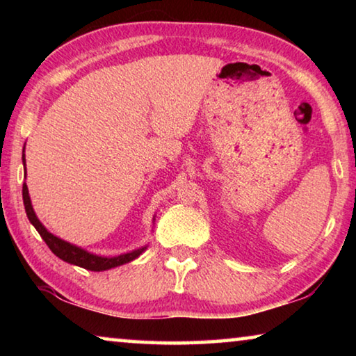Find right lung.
Wrapping results in <instances>:
<instances>
[{"label": "right lung", "instance_id": "right-lung-1", "mask_svg": "<svg viewBox=\"0 0 356 356\" xmlns=\"http://www.w3.org/2000/svg\"><path fill=\"white\" fill-rule=\"evenodd\" d=\"M23 163H25V154H23ZM25 176H26V168H25ZM23 204H25L28 220L31 221V225L35 229H38L40 237L44 238V242L48 245V248L53 251V254H56L59 259H63L65 262L78 265V267L91 270V272H102V270L119 267V265L134 261V259H136L144 250H146V248L135 250L131 252H127V254H120L116 257H102V256L91 254V252L84 251L75 245H70L67 242H64V240L55 237L53 234L48 232L44 226H42V222L38 220V216H35L33 210L26 184H23Z\"/></svg>", "mask_w": 356, "mask_h": 356}]
</instances>
